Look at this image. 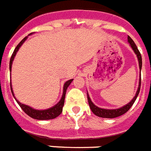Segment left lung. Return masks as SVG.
Here are the masks:
<instances>
[{
  "label": "left lung",
  "instance_id": "1",
  "mask_svg": "<svg viewBox=\"0 0 151 151\" xmlns=\"http://www.w3.org/2000/svg\"><path fill=\"white\" fill-rule=\"evenodd\" d=\"M128 41L130 43V45L132 47V50H134V52L136 53V55H137V58H138L139 61V68H142V57H141L140 52L139 51L138 48H137L136 43H134V41L132 40V38L128 36ZM140 86H141V73H140V79H139V84L138 90H137V94L134 96V98L132 99V101H130L129 103L126 104L125 106L122 107L121 108H119V109H114V110H108V109H103V108H100L98 107L95 106L92 103V101H90V98L89 95L87 93V99H88V103H89V105L90 107V109L93 112V114H95L96 115L99 117H101V118H106V119H114V118H116V117L121 116L122 114H124L125 113L129 111L130 109V108L132 107V104H134L136 99H137V96H138L139 93V90H140Z\"/></svg>",
  "mask_w": 151,
  "mask_h": 151
}]
</instances>
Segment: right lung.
<instances>
[{
    "label": "right lung",
    "mask_w": 151,
    "mask_h": 151,
    "mask_svg": "<svg viewBox=\"0 0 151 151\" xmlns=\"http://www.w3.org/2000/svg\"><path fill=\"white\" fill-rule=\"evenodd\" d=\"M27 37H26L24 38L22 40L20 43L17 45V47H15V49L13 51V54L11 57L10 59V64H9V68H10V71L12 69V61L14 60V58L16 55L17 51L19 50V47H21L22 44L25 42V40H26ZM72 79H70L68 81L66 82L64 85V89H63V95H62V97H61V101H59L58 103L56 105H55L53 108H49V109L47 110H36V109H32V108H30L29 106L25 105L23 104H21L20 102H19L18 101L17 103L19 104V105L21 107V108L23 110V111L27 114L29 116H30L32 119H37V120H48V119H55L56 117H58L59 114H61L62 112V108H63L64 103H65V93H66V90L67 88L68 87V86L70 85V83H72ZM11 90H12V95L14 96V93H13L12 91V85H11ZM15 98V97H14ZM16 100V99H15Z\"/></svg>",
    "instance_id": "right-lung-1"
}]
</instances>
